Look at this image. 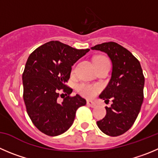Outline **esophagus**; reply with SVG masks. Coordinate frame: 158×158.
I'll list each match as a JSON object with an SVG mask.
<instances>
[{"label": "esophagus", "instance_id": "1", "mask_svg": "<svg viewBox=\"0 0 158 158\" xmlns=\"http://www.w3.org/2000/svg\"><path fill=\"white\" fill-rule=\"evenodd\" d=\"M86 104H87L88 106H89V107H96V106H97V104H96L94 101H88Z\"/></svg>", "mask_w": 158, "mask_h": 158}]
</instances>
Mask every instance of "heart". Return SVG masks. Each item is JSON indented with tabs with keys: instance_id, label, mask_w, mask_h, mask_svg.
<instances>
[{
	"instance_id": "heart-1",
	"label": "heart",
	"mask_w": 158,
	"mask_h": 158,
	"mask_svg": "<svg viewBox=\"0 0 158 158\" xmlns=\"http://www.w3.org/2000/svg\"><path fill=\"white\" fill-rule=\"evenodd\" d=\"M104 60H107L106 57L100 56L97 57L94 59V62L95 64L97 63L101 62V61H104ZM77 91L82 95L83 97H88V98H91V97H94L97 94V93L99 91V87L97 86H94L92 84H88V83H80L77 86Z\"/></svg>"
}]
</instances>
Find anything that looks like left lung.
Returning <instances> with one entry per match:
<instances>
[{"label":"left lung","instance_id":"1","mask_svg":"<svg viewBox=\"0 0 158 158\" xmlns=\"http://www.w3.org/2000/svg\"><path fill=\"white\" fill-rule=\"evenodd\" d=\"M106 53L112 62V73L108 85L100 95L105 103V117L97 122L106 135L118 136L127 132L135 122L143 101L144 76L140 63L122 46L114 42L103 43L91 48Z\"/></svg>","mask_w":158,"mask_h":158}]
</instances>
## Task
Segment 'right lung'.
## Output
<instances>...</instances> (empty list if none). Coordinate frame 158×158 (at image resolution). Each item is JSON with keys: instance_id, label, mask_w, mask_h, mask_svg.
Masks as SVG:
<instances>
[{"instance_id": "obj_1", "label": "right lung", "mask_w": 158, "mask_h": 158, "mask_svg": "<svg viewBox=\"0 0 158 158\" xmlns=\"http://www.w3.org/2000/svg\"><path fill=\"white\" fill-rule=\"evenodd\" d=\"M89 51L53 40L28 57L23 74V100L28 115L43 133L51 136L64 133L72 126L77 109L86 105L79 95L70 96L72 89L66 83L72 66ZM62 95L66 97L60 102Z\"/></svg>"}]
</instances>
